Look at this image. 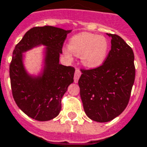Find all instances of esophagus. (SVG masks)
I'll use <instances>...</instances> for the list:
<instances>
[{
    "label": "esophagus",
    "instance_id": "esophagus-1",
    "mask_svg": "<svg viewBox=\"0 0 147 147\" xmlns=\"http://www.w3.org/2000/svg\"><path fill=\"white\" fill-rule=\"evenodd\" d=\"M80 76V71L79 70V69H76V72H75V76H74V82H75V83H78V80H79Z\"/></svg>",
    "mask_w": 147,
    "mask_h": 147
}]
</instances>
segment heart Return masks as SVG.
Listing matches in <instances>:
<instances>
[{
    "label": "heart",
    "mask_w": 147,
    "mask_h": 147,
    "mask_svg": "<svg viewBox=\"0 0 147 147\" xmlns=\"http://www.w3.org/2000/svg\"><path fill=\"white\" fill-rule=\"evenodd\" d=\"M108 49L109 43L104 36L82 32L71 38L68 49H65L64 53L68 58L71 57V54L81 56L84 66L95 68L105 61Z\"/></svg>",
    "instance_id": "heart-1"
}]
</instances>
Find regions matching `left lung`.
<instances>
[{
	"mask_svg": "<svg viewBox=\"0 0 147 147\" xmlns=\"http://www.w3.org/2000/svg\"><path fill=\"white\" fill-rule=\"evenodd\" d=\"M111 38V49L101 66L81 70L80 97L88 118L106 123L127 107L135 77L133 50L119 36Z\"/></svg>",
	"mask_w": 147,
	"mask_h": 147,
	"instance_id": "left-lung-1",
	"label": "left lung"
}]
</instances>
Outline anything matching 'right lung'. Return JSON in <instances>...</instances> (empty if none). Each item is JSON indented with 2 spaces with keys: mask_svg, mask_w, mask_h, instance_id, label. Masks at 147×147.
Instances as JSON below:
<instances>
[{
  "mask_svg": "<svg viewBox=\"0 0 147 147\" xmlns=\"http://www.w3.org/2000/svg\"><path fill=\"white\" fill-rule=\"evenodd\" d=\"M71 32L53 26L34 27L13 50L9 67L13 98L18 107L33 119L56 118L61 110L62 97L73 83L75 68L59 63L63 42ZM40 45L46 47L44 67L38 76H32L24 67L23 53Z\"/></svg>",
  "mask_w": 147,
  "mask_h": 147,
  "instance_id": "right-lung-1",
  "label": "right lung"
}]
</instances>
